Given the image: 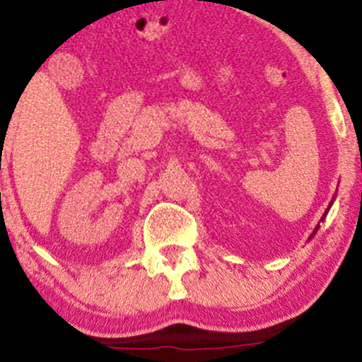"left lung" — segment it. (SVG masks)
I'll list each match as a JSON object with an SVG mask.
<instances>
[{
    "label": "left lung",
    "instance_id": "8db88e82",
    "mask_svg": "<svg viewBox=\"0 0 362 362\" xmlns=\"http://www.w3.org/2000/svg\"><path fill=\"white\" fill-rule=\"evenodd\" d=\"M333 202H334V198H333ZM333 202H331V203H329V206H327V210H326V211H324V215H322V218H320V222H324V218H326L327 211H329V208H331V204H333ZM320 222H319V224H317V228H315V229H313V233H312V235H310V240H312V238H313V236H315V235H317V231H319V228H320Z\"/></svg>",
    "mask_w": 362,
    "mask_h": 362
}]
</instances>
